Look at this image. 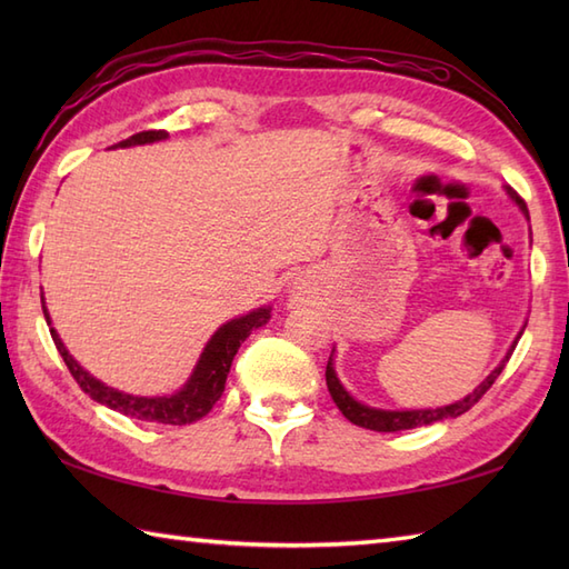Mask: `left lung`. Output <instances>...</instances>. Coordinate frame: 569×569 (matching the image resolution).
Wrapping results in <instances>:
<instances>
[{
  "label": "left lung",
  "mask_w": 569,
  "mask_h": 569,
  "mask_svg": "<svg viewBox=\"0 0 569 569\" xmlns=\"http://www.w3.org/2000/svg\"><path fill=\"white\" fill-rule=\"evenodd\" d=\"M506 196H509V198L518 204V210H521V212L526 214V220H530L526 202H523L521 198H518L511 188H506ZM521 335H523V328H521V332L516 335V340L511 342V347H509V352H506V357L499 361V367L493 369V371L489 373V377L477 386L475 391L467 393L465 398H459V401H455V403H447V406H440V408L386 410V408H373V406H367V403L357 401V398L345 389L342 381H340V377H337V371H335V359H332L335 349H332V355H330L328 369H325V379H328V391H330V396H332V401L337 403V408L342 410V416H345L349 422H355V426H359V428H367V430H377V432L413 430V428H420V426H430V422L450 420V418H457V416L467 413V410H469L471 406H475V403L479 401V398L485 396V393L491 389V383L499 379V373L503 371L506 361L511 359V355H513V349H516L518 340H521Z\"/></svg>",
  "instance_id": "8db88e82"
}]
</instances>
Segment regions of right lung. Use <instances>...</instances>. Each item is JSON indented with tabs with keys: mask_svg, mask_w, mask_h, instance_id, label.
<instances>
[{
	"mask_svg": "<svg viewBox=\"0 0 569 569\" xmlns=\"http://www.w3.org/2000/svg\"><path fill=\"white\" fill-rule=\"evenodd\" d=\"M163 139H168V131H161V129L141 131V134L119 141L110 149L141 147V143H153ZM41 303H43V316H46L48 328H51V316H48L43 296H41ZM269 320H271V306H261L257 310L247 312V316H239L234 320H227L224 325H220L208 340V345H204L198 365L190 373V379L171 396H134V393L112 389V386L94 379L88 369H82L78 365V359L68 352L63 340H60V335L53 328H51V337L60 357L66 361V367L70 369L72 379L80 383V389L88 393L92 401H98L107 408L117 410V413L137 418V420L163 422V426H188V422H196L202 416H208L212 406L220 401L227 373H229V367H232L237 349L253 330L263 328Z\"/></svg>",
	"mask_w": 569,
	"mask_h": 569,
	"instance_id": "1",
	"label": "right lung"
}]
</instances>
